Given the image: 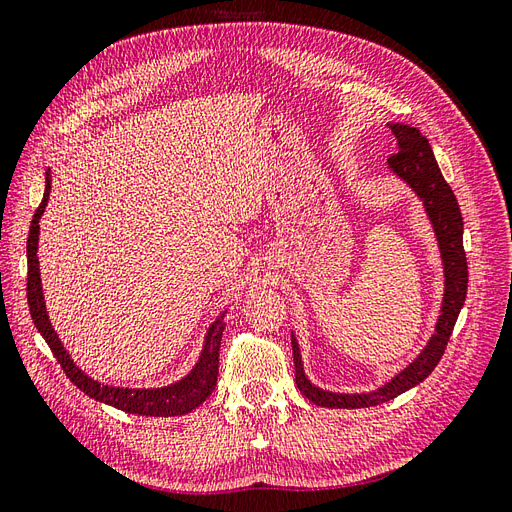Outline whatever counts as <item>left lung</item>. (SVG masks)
<instances>
[{
	"instance_id": "obj_1",
	"label": "left lung",
	"mask_w": 512,
	"mask_h": 512,
	"mask_svg": "<svg viewBox=\"0 0 512 512\" xmlns=\"http://www.w3.org/2000/svg\"><path fill=\"white\" fill-rule=\"evenodd\" d=\"M391 130L397 138V151L389 158V168L397 177L404 179L410 188L421 196L425 211L436 230L440 254L444 262V301L442 314L436 324V333L431 335L425 350L418 354L404 371L386 382L382 389L371 393H331L322 391L305 378L301 352L297 339L292 335V356H294V380H297L299 391L322 408H369L384 404V401L395 399L397 395L406 393L412 386L421 384L436 365L440 363L446 350L448 339L455 329L457 316L466 301L468 292V260L463 252V218L457 205V198L440 173V166L433 158V151L421 130L391 123Z\"/></svg>"
}]
</instances>
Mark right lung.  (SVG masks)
<instances>
[{
  "instance_id": "1",
  "label": "right lung",
  "mask_w": 512,
  "mask_h": 512,
  "mask_svg": "<svg viewBox=\"0 0 512 512\" xmlns=\"http://www.w3.org/2000/svg\"><path fill=\"white\" fill-rule=\"evenodd\" d=\"M49 192H51V175L46 173L44 198L34 213V220H32V226H29V237H27V303H29V314H32L36 329L46 339V344H49L57 363L61 365V369H64V374L70 378V382H74L76 389H81L85 395L128 414L179 416L198 408L213 393L215 384H218L220 344H222V333H224L222 318L211 324L205 339V348L200 352L196 367L183 380L164 386V389H117V386H106V384H100L98 380H91L74 365L70 354L64 350V346H61L57 333L53 331L49 316H46L42 286H40L42 282H40V269H38V256H36L38 235H40L38 222L42 218L46 203H49Z\"/></svg>"
}]
</instances>
